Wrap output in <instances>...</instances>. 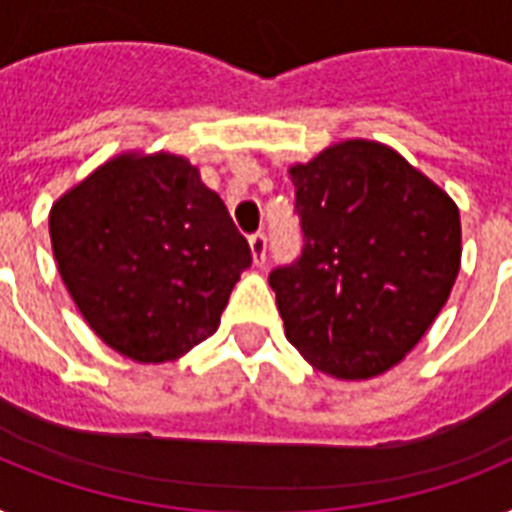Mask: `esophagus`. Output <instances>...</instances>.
Returning a JSON list of instances; mask_svg holds the SVG:
<instances>
[{
	"mask_svg": "<svg viewBox=\"0 0 512 512\" xmlns=\"http://www.w3.org/2000/svg\"><path fill=\"white\" fill-rule=\"evenodd\" d=\"M249 249H252V260L255 265H265V252H268V236L263 231H257L249 236Z\"/></svg>",
	"mask_w": 512,
	"mask_h": 512,
	"instance_id": "1",
	"label": "esophagus"
}]
</instances>
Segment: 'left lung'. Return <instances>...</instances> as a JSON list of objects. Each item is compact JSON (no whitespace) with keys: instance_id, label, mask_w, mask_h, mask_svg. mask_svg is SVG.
<instances>
[{"instance_id":"8db88e82","label":"left lung","mask_w":512,"mask_h":512,"mask_svg":"<svg viewBox=\"0 0 512 512\" xmlns=\"http://www.w3.org/2000/svg\"><path fill=\"white\" fill-rule=\"evenodd\" d=\"M303 255L271 273L287 340L319 372L369 380L404 361L452 295L460 209L377 140L292 164Z\"/></svg>"}]
</instances>
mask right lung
<instances>
[{
    "mask_svg": "<svg viewBox=\"0 0 512 512\" xmlns=\"http://www.w3.org/2000/svg\"><path fill=\"white\" fill-rule=\"evenodd\" d=\"M58 273L108 348L164 364L215 335L252 263L223 199L170 151H124L50 209Z\"/></svg>",
    "mask_w": 512,
    "mask_h": 512,
    "instance_id": "right-lung-1",
    "label": "right lung"
}]
</instances>
